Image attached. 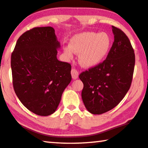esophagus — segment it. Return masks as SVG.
<instances>
[{
	"instance_id": "obj_1",
	"label": "esophagus",
	"mask_w": 148,
	"mask_h": 148,
	"mask_svg": "<svg viewBox=\"0 0 148 148\" xmlns=\"http://www.w3.org/2000/svg\"><path fill=\"white\" fill-rule=\"evenodd\" d=\"M71 75L73 79H77L78 78V71L76 69H72L71 70Z\"/></svg>"
}]
</instances>
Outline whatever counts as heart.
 <instances>
[{"label":"heart","instance_id":"b5f03b06","mask_svg":"<svg viewBox=\"0 0 148 148\" xmlns=\"http://www.w3.org/2000/svg\"><path fill=\"white\" fill-rule=\"evenodd\" d=\"M110 47L111 38L106 33L87 32L72 37L70 46L64 48V53L68 57L72 58L75 53L80 52L79 63L84 67H93L107 57Z\"/></svg>","mask_w":148,"mask_h":148}]
</instances>
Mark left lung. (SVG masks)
<instances>
[{
	"label": "left lung",
	"mask_w": 148,
	"mask_h": 148,
	"mask_svg": "<svg viewBox=\"0 0 148 148\" xmlns=\"http://www.w3.org/2000/svg\"><path fill=\"white\" fill-rule=\"evenodd\" d=\"M114 42L106 59L82 72V98L88 111L100 114L115 107L130 88L135 65L134 51L126 35L112 25Z\"/></svg>",
	"instance_id": "left-lung-1"
}]
</instances>
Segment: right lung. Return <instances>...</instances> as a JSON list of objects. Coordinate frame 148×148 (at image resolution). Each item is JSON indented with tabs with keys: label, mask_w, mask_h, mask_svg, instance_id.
<instances>
[{
	"label": "right lung",
	"mask_w": 148,
	"mask_h": 148,
	"mask_svg": "<svg viewBox=\"0 0 148 148\" xmlns=\"http://www.w3.org/2000/svg\"><path fill=\"white\" fill-rule=\"evenodd\" d=\"M60 47L53 27H37L23 33L12 53L14 90L22 103L37 115L56 111L72 79L71 65L57 58Z\"/></svg>",
	"instance_id": "1"
}]
</instances>
